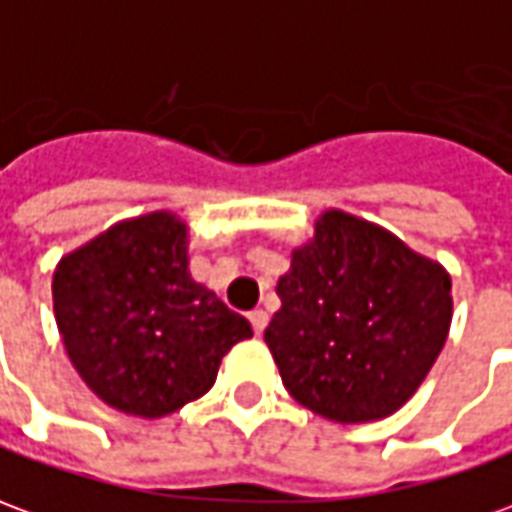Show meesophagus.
I'll use <instances>...</instances> for the list:
<instances>
[{
    "label": "esophagus",
    "instance_id": "esophagus-1",
    "mask_svg": "<svg viewBox=\"0 0 512 512\" xmlns=\"http://www.w3.org/2000/svg\"><path fill=\"white\" fill-rule=\"evenodd\" d=\"M249 321H252V330H255L257 335H260V332L266 330L268 313H266V310H252V313H249Z\"/></svg>",
    "mask_w": 512,
    "mask_h": 512
}]
</instances>
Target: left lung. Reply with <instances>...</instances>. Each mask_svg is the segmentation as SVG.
I'll list each match as a JSON object with an SVG mask.
<instances>
[{
	"mask_svg": "<svg viewBox=\"0 0 512 512\" xmlns=\"http://www.w3.org/2000/svg\"><path fill=\"white\" fill-rule=\"evenodd\" d=\"M263 332L293 399L338 424L396 413L452 324V277L374 221L324 210L277 282Z\"/></svg>",
	"mask_w": 512,
	"mask_h": 512,
	"instance_id": "1",
	"label": "left lung"
}]
</instances>
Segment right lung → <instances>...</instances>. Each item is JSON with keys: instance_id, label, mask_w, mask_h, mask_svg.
Returning <instances> with one entry per match:
<instances>
[{"instance_id": "1", "label": "right lung", "mask_w": 512, "mask_h": 512, "mask_svg": "<svg viewBox=\"0 0 512 512\" xmlns=\"http://www.w3.org/2000/svg\"><path fill=\"white\" fill-rule=\"evenodd\" d=\"M188 224L155 210L60 257L55 321L71 366L119 413L171 416L205 396L252 324L191 277Z\"/></svg>"}]
</instances>
